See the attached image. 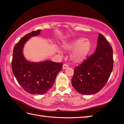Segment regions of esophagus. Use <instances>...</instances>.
<instances>
[{"label":"esophagus","mask_w":124,"mask_h":124,"mask_svg":"<svg viewBox=\"0 0 124 124\" xmlns=\"http://www.w3.org/2000/svg\"><path fill=\"white\" fill-rule=\"evenodd\" d=\"M68 67V66L67 64H64L63 65V69H67Z\"/></svg>","instance_id":"34e87169"}]
</instances>
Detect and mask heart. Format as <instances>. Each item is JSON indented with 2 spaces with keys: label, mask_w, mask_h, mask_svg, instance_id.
<instances>
[{
  "label": "heart",
  "mask_w": 124,
  "mask_h": 124,
  "mask_svg": "<svg viewBox=\"0 0 124 124\" xmlns=\"http://www.w3.org/2000/svg\"><path fill=\"white\" fill-rule=\"evenodd\" d=\"M63 48L67 50H73L71 58L76 63L85 61L91 53L92 44L90 40L80 38L63 45Z\"/></svg>",
  "instance_id": "obj_1"
}]
</instances>
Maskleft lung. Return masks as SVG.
<instances>
[{
    "label": "left lung",
    "instance_id": "8db88e82",
    "mask_svg": "<svg viewBox=\"0 0 124 124\" xmlns=\"http://www.w3.org/2000/svg\"><path fill=\"white\" fill-rule=\"evenodd\" d=\"M113 68V49L100 33L95 53L75 67L72 85L84 95L97 93L106 84Z\"/></svg>",
    "mask_w": 124,
    "mask_h": 124
}]
</instances>
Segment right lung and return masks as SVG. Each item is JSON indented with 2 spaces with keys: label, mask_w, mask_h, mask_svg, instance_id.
Returning a JSON list of instances; mask_svg holds the SVG:
<instances>
[{
  "label": "right lung",
  "mask_w": 124,
  "mask_h": 124,
  "mask_svg": "<svg viewBox=\"0 0 124 124\" xmlns=\"http://www.w3.org/2000/svg\"><path fill=\"white\" fill-rule=\"evenodd\" d=\"M40 30L26 34L15 46L11 65L13 75L20 85L31 94H44L54 85L63 63L50 61L39 63L28 61L23 54L24 44L31 37L39 35Z\"/></svg>",
  "instance_id": "1"
}]
</instances>
